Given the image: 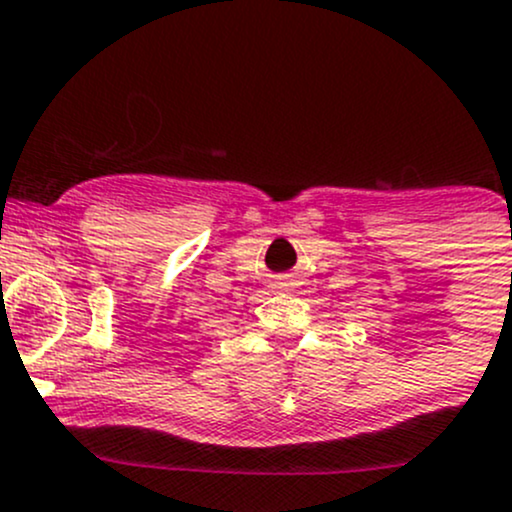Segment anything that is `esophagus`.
Listing matches in <instances>:
<instances>
[{
  "label": "esophagus",
  "instance_id": "1",
  "mask_svg": "<svg viewBox=\"0 0 512 512\" xmlns=\"http://www.w3.org/2000/svg\"><path fill=\"white\" fill-rule=\"evenodd\" d=\"M295 286L291 273H278V276L271 278V288L273 291H291Z\"/></svg>",
  "mask_w": 512,
  "mask_h": 512
}]
</instances>
